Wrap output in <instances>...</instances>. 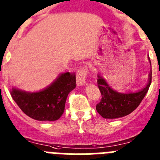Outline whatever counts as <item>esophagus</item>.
<instances>
[{
	"label": "esophagus",
	"instance_id": "1",
	"mask_svg": "<svg viewBox=\"0 0 160 160\" xmlns=\"http://www.w3.org/2000/svg\"><path fill=\"white\" fill-rule=\"evenodd\" d=\"M88 74V69L86 67H83L81 70H79L76 75V80H77V85L78 86H84L86 84V79Z\"/></svg>",
	"mask_w": 160,
	"mask_h": 160
}]
</instances>
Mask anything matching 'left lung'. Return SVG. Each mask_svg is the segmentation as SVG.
<instances>
[{"instance_id":"left-lung-1","label":"left lung","mask_w":160,"mask_h":160,"mask_svg":"<svg viewBox=\"0 0 160 160\" xmlns=\"http://www.w3.org/2000/svg\"><path fill=\"white\" fill-rule=\"evenodd\" d=\"M148 60L151 63L149 57ZM98 86L102 99L96 105L97 111L105 119H116L128 115L139 106L150 87L152 72L149 74L148 82L146 86L135 93H119L112 90L102 76L98 74Z\"/></svg>"}]
</instances>
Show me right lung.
<instances>
[{"instance_id": "add662e5", "label": "right lung", "mask_w": 160, "mask_h": 160, "mask_svg": "<svg viewBox=\"0 0 160 160\" xmlns=\"http://www.w3.org/2000/svg\"><path fill=\"white\" fill-rule=\"evenodd\" d=\"M76 87V77L70 72L61 74L44 90L26 92L12 88L11 96L20 109L32 119L54 121L59 119L65 109L69 93Z\"/></svg>"}]
</instances>
